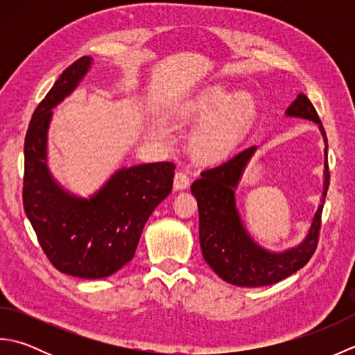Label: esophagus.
Returning <instances> with one entry per match:
<instances>
[{"label": "esophagus", "mask_w": 355, "mask_h": 355, "mask_svg": "<svg viewBox=\"0 0 355 355\" xmlns=\"http://www.w3.org/2000/svg\"><path fill=\"white\" fill-rule=\"evenodd\" d=\"M189 184H191L189 175H187L184 171H178L175 173V178H173V189L182 191V189H186Z\"/></svg>", "instance_id": "esophagus-1"}]
</instances>
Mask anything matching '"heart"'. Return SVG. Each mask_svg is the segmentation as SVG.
<instances>
[{
    "instance_id": "obj_1",
    "label": "heart",
    "mask_w": 355,
    "mask_h": 355,
    "mask_svg": "<svg viewBox=\"0 0 355 355\" xmlns=\"http://www.w3.org/2000/svg\"><path fill=\"white\" fill-rule=\"evenodd\" d=\"M230 97V93L225 92L224 88H212L201 97L197 103V110L201 114H212L225 101L228 102ZM253 116L254 103L250 97L238 96L232 99L223 109L207 119L195 134V154L202 160H216V158L227 154L239 139V135L250 123Z\"/></svg>"
}]
</instances>
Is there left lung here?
I'll use <instances>...</instances> for the list:
<instances>
[{
  "instance_id": "8db88e82",
  "label": "left lung",
  "mask_w": 355,
  "mask_h": 355,
  "mask_svg": "<svg viewBox=\"0 0 355 355\" xmlns=\"http://www.w3.org/2000/svg\"><path fill=\"white\" fill-rule=\"evenodd\" d=\"M286 116L313 120L319 125L325 143L328 141L325 128L322 126L318 111L306 94L297 96V99L286 110ZM254 149L252 146L239 150L224 163L202 171L201 177L191 186V192L198 202L202 258L225 282L238 286L271 285L296 273L311 259L318 248L322 225L323 205L319 206L311 229L300 245L284 253H270L253 243L239 220L235 206V189L241 172ZM328 187L329 168L327 145L323 198L327 197Z\"/></svg>"
}]
</instances>
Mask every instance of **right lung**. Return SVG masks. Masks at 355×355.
Masks as SVG:
<instances>
[{"mask_svg": "<svg viewBox=\"0 0 355 355\" xmlns=\"http://www.w3.org/2000/svg\"><path fill=\"white\" fill-rule=\"evenodd\" d=\"M92 58L62 71L37 105L24 141L22 202L53 267L84 279L111 276L134 258L143 227L172 191L175 164L158 162L117 171L89 200L67 193L47 169V128L51 108L84 78Z\"/></svg>", "mask_w": 355, "mask_h": 355, "instance_id": "obj_1", "label": "right lung"}]
</instances>
